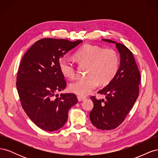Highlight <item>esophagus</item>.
<instances>
[{"label":"esophagus","instance_id":"obj_1","mask_svg":"<svg viewBox=\"0 0 158 158\" xmlns=\"http://www.w3.org/2000/svg\"><path fill=\"white\" fill-rule=\"evenodd\" d=\"M77 98H78V100L79 102H82V101H84V99H86V98L85 97H84V96H81V95H78L77 96Z\"/></svg>","mask_w":158,"mask_h":158}]
</instances>
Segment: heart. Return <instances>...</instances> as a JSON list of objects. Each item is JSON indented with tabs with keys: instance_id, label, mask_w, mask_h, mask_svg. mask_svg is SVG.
Returning <instances> with one entry per match:
<instances>
[{
	"instance_id": "obj_1",
	"label": "heart",
	"mask_w": 158,
	"mask_h": 158,
	"mask_svg": "<svg viewBox=\"0 0 158 158\" xmlns=\"http://www.w3.org/2000/svg\"><path fill=\"white\" fill-rule=\"evenodd\" d=\"M75 58L80 64H88L86 76L72 82L69 85L71 92L85 95L98 86L109 84L117 74L119 67V59L113 49H103L97 45L86 44L75 52ZM59 69L65 78L73 79L76 67L73 60L64 56L59 63Z\"/></svg>"
}]
</instances>
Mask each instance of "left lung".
<instances>
[{
	"label": "left lung",
	"mask_w": 158,
	"mask_h": 158,
	"mask_svg": "<svg viewBox=\"0 0 158 158\" xmlns=\"http://www.w3.org/2000/svg\"><path fill=\"white\" fill-rule=\"evenodd\" d=\"M102 40L116 44L120 53V66L114 78L98 92L106 95V99L91 97L94 108L89 118L97 128L109 131L120 125L132 108L139 95L141 77L132 52L126 46L112 40Z\"/></svg>",
	"instance_id": "obj_1"
}]
</instances>
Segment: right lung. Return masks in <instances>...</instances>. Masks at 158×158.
Here are the masks:
<instances>
[{
    "label": "right lung",
    "mask_w": 158,
    "mask_h": 158,
    "mask_svg": "<svg viewBox=\"0 0 158 158\" xmlns=\"http://www.w3.org/2000/svg\"><path fill=\"white\" fill-rule=\"evenodd\" d=\"M82 42L44 38L36 41L23 55L16 77L22 107L43 130L55 131L63 127L70 107L78 103L74 94H55L65 89L59 59Z\"/></svg>",
    "instance_id": "right-lung-1"
}]
</instances>
